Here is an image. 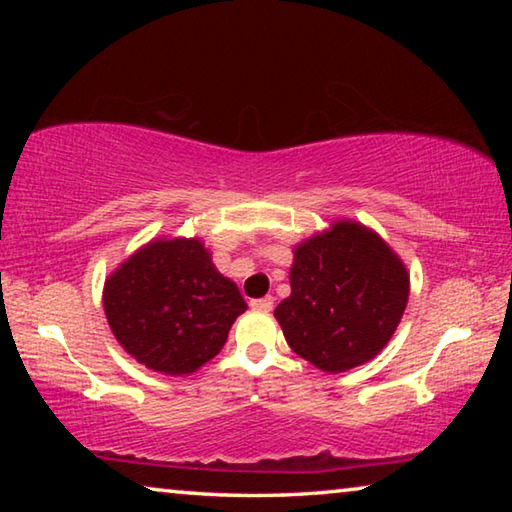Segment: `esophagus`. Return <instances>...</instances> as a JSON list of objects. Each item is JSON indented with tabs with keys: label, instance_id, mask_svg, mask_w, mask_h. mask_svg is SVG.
Segmentation results:
<instances>
[{
	"label": "esophagus",
	"instance_id": "34e87169",
	"mask_svg": "<svg viewBox=\"0 0 512 512\" xmlns=\"http://www.w3.org/2000/svg\"><path fill=\"white\" fill-rule=\"evenodd\" d=\"M250 307L257 309V311H271V309H273V298H271V296H266V298L250 300Z\"/></svg>",
	"mask_w": 512,
	"mask_h": 512
}]
</instances>
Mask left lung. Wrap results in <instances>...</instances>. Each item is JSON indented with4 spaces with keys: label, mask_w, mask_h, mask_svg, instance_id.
I'll use <instances>...</instances> for the list:
<instances>
[{
    "label": "left lung",
    "mask_w": 512,
    "mask_h": 512,
    "mask_svg": "<svg viewBox=\"0 0 512 512\" xmlns=\"http://www.w3.org/2000/svg\"><path fill=\"white\" fill-rule=\"evenodd\" d=\"M409 275L375 232L334 223L296 248L291 296L275 309L291 350L325 372L370 361L400 325Z\"/></svg>",
    "instance_id": "left-lung-1"
}]
</instances>
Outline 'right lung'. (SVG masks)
<instances>
[{
  "instance_id": "1",
  "label": "right lung",
  "mask_w": 512,
  "mask_h": 512,
  "mask_svg": "<svg viewBox=\"0 0 512 512\" xmlns=\"http://www.w3.org/2000/svg\"><path fill=\"white\" fill-rule=\"evenodd\" d=\"M103 307L128 354L164 375H189L221 352L248 305L201 241L158 239L110 275Z\"/></svg>"
}]
</instances>
